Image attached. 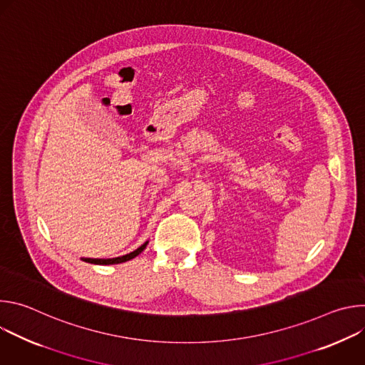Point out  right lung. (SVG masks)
<instances>
[{
    "label": "right lung",
    "mask_w": 365,
    "mask_h": 365,
    "mask_svg": "<svg viewBox=\"0 0 365 365\" xmlns=\"http://www.w3.org/2000/svg\"><path fill=\"white\" fill-rule=\"evenodd\" d=\"M148 241H145L143 245H140L137 250L121 255V257H114V258H81L82 262L85 263H91V264H99V266H110V264H120V263H125L128 259H133L134 257H137L138 254H141L144 251V248L147 247Z\"/></svg>",
    "instance_id": "add662e5"
}]
</instances>
